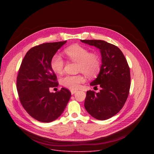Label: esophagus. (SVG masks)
I'll return each instance as SVG.
<instances>
[{"mask_svg": "<svg viewBox=\"0 0 154 154\" xmlns=\"http://www.w3.org/2000/svg\"><path fill=\"white\" fill-rule=\"evenodd\" d=\"M77 91V90H71V94H75V93Z\"/></svg>", "mask_w": 154, "mask_h": 154, "instance_id": "1", "label": "esophagus"}]
</instances>
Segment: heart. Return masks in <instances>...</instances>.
I'll return each mask as SVG.
<instances>
[{"label":"heart","mask_w":154,"mask_h":154,"mask_svg":"<svg viewBox=\"0 0 154 154\" xmlns=\"http://www.w3.org/2000/svg\"><path fill=\"white\" fill-rule=\"evenodd\" d=\"M68 57L74 62L78 63L77 70L89 78L96 77L101 68V62L98 55L91 53L90 51L80 45H72L64 50ZM51 66L54 72L61 74L64 66V61L58 54L53 55L51 61ZM61 83L64 87L71 90L78 89L80 84L84 82L81 75H67L61 78Z\"/></svg>","instance_id":"obj_1"}]
</instances>
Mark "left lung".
Here are the masks:
<instances>
[{
	"label": "left lung",
	"instance_id": "left-lung-1",
	"mask_svg": "<svg viewBox=\"0 0 154 154\" xmlns=\"http://www.w3.org/2000/svg\"><path fill=\"white\" fill-rule=\"evenodd\" d=\"M100 50V71L91 86L99 85V93L88 91L84 106L91 116L105 120L116 115L124 105L129 94L130 73L127 61L116 46L103 40H81Z\"/></svg>",
	"mask_w": 154,
	"mask_h": 154
}]
</instances>
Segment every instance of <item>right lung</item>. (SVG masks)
Here are the masks:
<instances>
[{
	"mask_svg": "<svg viewBox=\"0 0 154 154\" xmlns=\"http://www.w3.org/2000/svg\"><path fill=\"white\" fill-rule=\"evenodd\" d=\"M66 41L48 42L31 48L21 63L17 77L19 100L26 112L42 122L57 119L63 112L71 92L62 88L55 93L49 90L57 87V76L51 66L54 55Z\"/></svg>",
	"mask_w": 154,
	"mask_h": 154,
	"instance_id": "obj_1",
	"label": "right lung"
}]
</instances>
